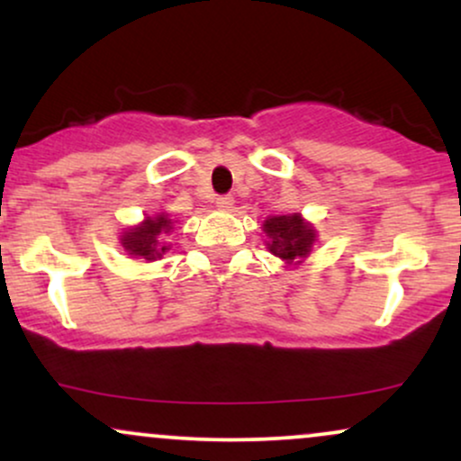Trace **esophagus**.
Returning <instances> with one entry per match:
<instances>
[{"mask_svg": "<svg viewBox=\"0 0 461 461\" xmlns=\"http://www.w3.org/2000/svg\"><path fill=\"white\" fill-rule=\"evenodd\" d=\"M231 205H234V197H231V194L216 197V208H219V210H230Z\"/></svg>", "mask_w": 461, "mask_h": 461, "instance_id": "34e87169", "label": "esophagus"}]
</instances>
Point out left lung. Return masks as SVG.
Masks as SVG:
<instances>
[{
    "mask_svg": "<svg viewBox=\"0 0 461 461\" xmlns=\"http://www.w3.org/2000/svg\"><path fill=\"white\" fill-rule=\"evenodd\" d=\"M262 231L267 234L264 245L285 264V268L303 264L319 240L316 227L299 212L268 216L262 223Z\"/></svg>",
    "mask_w": 461,
    "mask_h": 461,
    "instance_id": "left-lung-1",
    "label": "left lung"
}]
</instances>
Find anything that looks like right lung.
Returning <instances> with one entry per match:
<instances>
[{
    "instance_id": "obj_1",
    "label": "right lung",
    "mask_w": 461,
    "mask_h": 461,
    "mask_svg": "<svg viewBox=\"0 0 461 461\" xmlns=\"http://www.w3.org/2000/svg\"><path fill=\"white\" fill-rule=\"evenodd\" d=\"M176 221L167 212H156L145 216L140 223L125 227L121 231V247L130 258L142 262H156L162 260L164 253L171 249V242L167 240L168 234L176 230Z\"/></svg>"
}]
</instances>
